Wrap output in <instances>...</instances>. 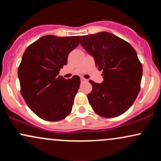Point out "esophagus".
I'll list each match as a JSON object with an SVG mask.
<instances>
[{
  "instance_id": "1",
  "label": "esophagus",
  "mask_w": 161,
  "mask_h": 161,
  "mask_svg": "<svg viewBox=\"0 0 161 161\" xmlns=\"http://www.w3.org/2000/svg\"><path fill=\"white\" fill-rule=\"evenodd\" d=\"M86 81H88L86 79L83 78V77H82V78H81V82H86Z\"/></svg>"
}]
</instances>
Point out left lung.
Masks as SVG:
<instances>
[{
  "label": "left lung",
  "mask_w": 161,
  "mask_h": 161,
  "mask_svg": "<svg viewBox=\"0 0 161 161\" xmlns=\"http://www.w3.org/2000/svg\"><path fill=\"white\" fill-rule=\"evenodd\" d=\"M80 44L102 70V82L90 80L87 95L92 109L103 117H116L130 108L140 91L142 66L127 42L107 32L80 37Z\"/></svg>",
  "instance_id": "8db88e82"
}]
</instances>
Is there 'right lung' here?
Masks as SVG:
<instances>
[{"mask_svg":"<svg viewBox=\"0 0 161 161\" xmlns=\"http://www.w3.org/2000/svg\"><path fill=\"white\" fill-rule=\"evenodd\" d=\"M79 36H45L25 49L18 68L21 95L29 108L47 121L64 119L71 112L80 79H64L59 71Z\"/></svg>","mask_w":161,"mask_h":161,"instance_id":"1","label":"right lung"}]
</instances>
